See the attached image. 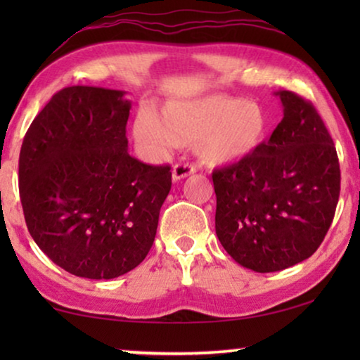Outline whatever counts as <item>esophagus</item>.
I'll return each instance as SVG.
<instances>
[{
	"mask_svg": "<svg viewBox=\"0 0 360 360\" xmlns=\"http://www.w3.org/2000/svg\"><path fill=\"white\" fill-rule=\"evenodd\" d=\"M195 172L196 167L193 164H175L174 170H172V179H174V181L181 180L185 176L195 174Z\"/></svg>",
	"mask_w": 360,
	"mask_h": 360,
	"instance_id": "obj_1",
	"label": "esophagus"
}]
</instances>
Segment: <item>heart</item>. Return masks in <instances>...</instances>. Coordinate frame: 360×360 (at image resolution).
<instances>
[{
  "instance_id": "b5f03b06",
  "label": "heart",
  "mask_w": 360,
  "mask_h": 360,
  "mask_svg": "<svg viewBox=\"0 0 360 360\" xmlns=\"http://www.w3.org/2000/svg\"><path fill=\"white\" fill-rule=\"evenodd\" d=\"M267 131V115L257 103L214 95L169 101L160 116L142 106L132 124V139L137 154L149 162H160L175 146L195 144L201 159L218 165L249 157Z\"/></svg>"
}]
</instances>
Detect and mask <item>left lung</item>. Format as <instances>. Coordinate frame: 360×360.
Instances as JSON below:
<instances>
[{"label":"left lung","mask_w":360,"mask_h":360,"mask_svg":"<svg viewBox=\"0 0 360 360\" xmlns=\"http://www.w3.org/2000/svg\"><path fill=\"white\" fill-rule=\"evenodd\" d=\"M283 120L245 159L213 172L216 234L236 262L278 272L316 252L341 191L336 147L311 101L277 91Z\"/></svg>","instance_id":"left-lung-1"}]
</instances>
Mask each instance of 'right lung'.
<instances>
[{"label": "right lung", "mask_w": 360, "mask_h": 360, "mask_svg": "<svg viewBox=\"0 0 360 360\" xmlns=\"http://www.w3.org/2000/svg\"><path fill=\"white\" fill-rule=\"evenodd\" d=\"M124 91L67 86L34 117L19 154V196L39 249L72 275L110 280L154 244L170 165L127 152Z\"/></svg>", "instance_id": "1"}]
</instances>
